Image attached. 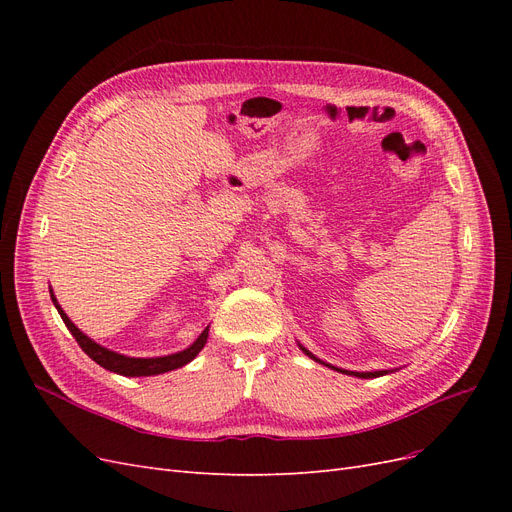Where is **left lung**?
Returning a JSON list of instances; mask_svg holds the SVG:
<instances>
[{
  "label": "left lung",
  "instance_id": "8db88e82",
  "mask_svg": "<svg viewBox=\"0 0 512 512\" xmlns=\"http://www.w3.org/2000/svg\"><path fill=\"white\" fill-rule=\"evenodd\" d=\"M299 348L309 356V359H314L316 363H320V365H327V367H331V369L339 371V374H346V376H354V378H380V376L391 374V369H378V371H350V369H342V367H335V365H331V363H324L322 359H318L316 354H312V352H309V350H307L305 346H301V344H299Z\"/></svg>",
  "mask_w": 512,
  "mask_h": 512
}]
</instances>
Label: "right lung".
I'll use <instances>...</instances> for the list:
<instances>
[{
	"label": "right lung",
	"instance_id": "obj_1",
	"mask_svg": "<svg viewBox=\"0 0 512 512\" xmlns=\"http://www.w3.org/2000/svg\"><path fill=\"white\" fill-rule=\"evenodd\" d=\"M51 292V301L55 305V309L59 312L61 320H64V324L68 327V331L74 335L76 342H79V346L83 348V352L89 356L91 361H96L100 367L113 371V374H119V376H128V378H141V376H158V374H166V371H173V369H179L183 365H188L190 361H194L198 352L205 348L207 344V337H209V327L200 333L194 344H190L185 350H179V352H173V354H164V356H149V359H141V356H126V354H119L115 350H108L104 346H100L98 342H94V339L87 337L76 324L68 318V314L61 309V305L57 303V297L53 288L49 290Z\"/></svg>",
	"mask_w": 512,
	"mask_h": 512
}]
</instances>
